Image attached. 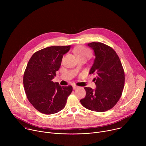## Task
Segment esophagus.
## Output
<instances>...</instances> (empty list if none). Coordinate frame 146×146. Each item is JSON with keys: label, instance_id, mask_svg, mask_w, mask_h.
<instances>
[{"label": "esophagus", "instance_id": "esophagus-1", "mask_svg": "<svg viewBox=\"0 0 146 146\" xmlns=\"http://www.w3.org/2000/svg\"><path fill=\"white\" fill-rule=\"evenodd\" d=\"M78 88V87L77 86H73V90H76V89Z\"/></svg>", "mask_w": 146, "mask_h": 146}]
</instances>
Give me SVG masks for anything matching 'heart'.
I'll return each instance as SVG.
<instances>
[{
	"mask_svg": "<svg viewBox=\"0 0 146 146\" xmlns=\"http://www.w3.org/2000/svg\"><path fill=\"white\" fill-rule=\"evenodd\" d=\"M74 52L77 56L78 59H88L91 55V52L90 50L82 46H78L75 47V48L74 49Z\"/></svg>",
	"mask_w": 146,
	"mask_h": 146,
	"instance_id": "heart-1",
	"label": "heart"
}]
</instances>
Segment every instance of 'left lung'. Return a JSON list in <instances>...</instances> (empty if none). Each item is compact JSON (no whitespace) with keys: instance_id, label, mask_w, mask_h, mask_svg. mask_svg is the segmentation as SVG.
Instances as JSON below:
<instances>
[{"instance_id":"obj_1","label":"left lung","mask_w":146,"mask_h":146,"mask_svg":"<svg viewBox=\"0 0 146 146\" xmlns=\"http://www.w3.org/2000/svg\"><path fill=\"white\" fill-rule=\"evenodd\" d=\"M95 53V59L89 74H96V89L84 87L86 95L80 100L85 108L97 112L112 109L120 99L125 83V73L116 52L100 42L88 43Z\"/></svg>"}]
</instances>
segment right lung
I'll use <instances>...</instances> for the list:
<instances>
[{
    "label": "right lung",
    "instance_id": "add662e5",
    "mask_svg": "<svg viewBox=\"0 0 146 146\" xmlns=\"http://www.w3.org/2000/svg\"><path fill=\"white\" fill-rule=\"evenodd\" d=\"M70 46H51L35 52L25 69L23 82L27 98L38 111L52 114L63 109L73 91L71 86H60L52 79L60 66L63 55Z\"/></svg>",
    "mask_w": 146,
    "mask_h": 146
}]
</instances>
